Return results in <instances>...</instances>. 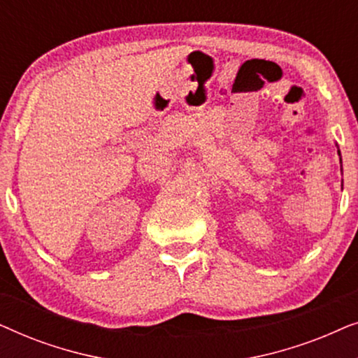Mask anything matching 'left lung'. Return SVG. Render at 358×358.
<instances>
[{
	"mask_svg": "<svg viewBox=\"0 0 358 358\" xmlns=\"http://www.w3.org/2000/svg\"><path fill=\"white\" fill-rule=\"evenodd\" d=\"M337 155L341 156V150L339 148H337ZM341 169H342V158H341Z\"/></svg>",
	"mask_w": 358,
	"mask_h": 358,
	"instance_id": "1",
	"label": "left lung"
}]
</instances>
